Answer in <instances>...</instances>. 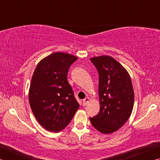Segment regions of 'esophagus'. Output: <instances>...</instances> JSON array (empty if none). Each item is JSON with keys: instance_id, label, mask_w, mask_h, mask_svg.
<instances>
[{"instance_id": "obj_1", "label": "esophagus", "mask_w": 160, "mask_h": 160, "mask_svg": "<svg viewBox=\"0 0 160 160\" xmlns=\"http://www.w3.org/2000/svg\"><path fill=\"white\" fill-rule=\"evenodd\" d=\"M89 101H90V99H89L88 97H86V98L84 99H83V102H82L83 106H86V105L89 103Z\"/></svg>"}]
</instances>
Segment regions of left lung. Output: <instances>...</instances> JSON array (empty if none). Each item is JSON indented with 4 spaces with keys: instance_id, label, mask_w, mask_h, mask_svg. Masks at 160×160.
Instances as JSON below:
<instances>
[{
    "instance_id": "1",
    "label": "left lung",
    "mask_w": 160,
    "mask_h": 160,
    "mask_svg": "<svg viewBox=\"0 0 160 160\" xmlns=\"http://www.w3.org/2000/svg\"><path fill=\"white\" fill-rule=\"evenodd\" d=\"M99 73L98 114L90 118L94 128L110 134L121 128L131 115L134 91L131 76L120 63L109 56L90 58Z\"/></svg>"
}]
</instances>
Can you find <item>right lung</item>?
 Here are the masks:
<instances>
[{
    "instance_id": "1",
    "label": "right lung",
    "mask_w": 160,
    "mask_h": 160,
    "mask_svg": "<svg viewBox=\"0 0 160 160\" xmlns=\"http://www.w3.org/2000/svg\"><path fill=\"white\" fill-rule=\"evenodd\" d=\"M77 59L71 54L55 52L42 59L34 71L29 104L38 122L48 131L64 129L79 109L67 80L70 65Z\"/></svg>"
}]
</instances>
